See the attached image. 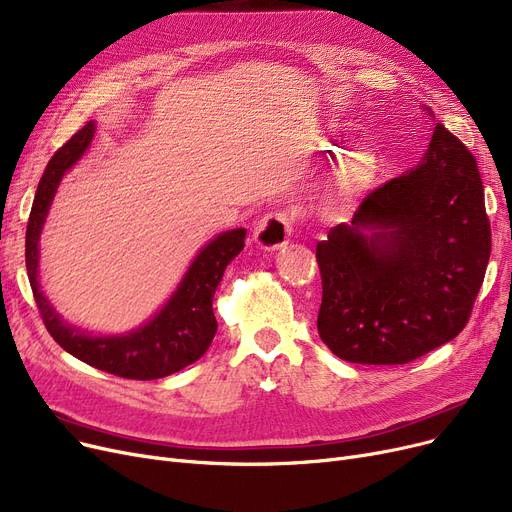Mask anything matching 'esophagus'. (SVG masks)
Here are the masks:
<instances>
[{"label":"esophagus","instance_id":"34e87169","mask_svg":"<svg viewBox=\"0 0 512 512\" xmlns=\"http://www.w3.org/2000/svg\"><path fill=\"white\" fill-rule=\"evenodd\" d=\"M294 225H296V216L289 210L264 214L254 227V239L262 250L275 252L287 246L289 235L294 231Z\"/></svg>","mask_w":512,"mask_h":512}]
</instances>
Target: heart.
I'll list each match as a JSON object with an SVG mask.
<instances>
[{
    "mask_svg": "<svg viewBox=\"0 0 512 512\" xmlns=\"http://www.w3.org/2000/svg\"><path fill=\"white\" fill-rule=\"evenodd\" d=\"M325 150H327V154H331V152H337V150H335V145H325Z\"/></svg>",
    "mask_w": 512,
    "mask_h": 512,
    "instance_id": "obj_1",
    "label": "heart"
}]
</instances>
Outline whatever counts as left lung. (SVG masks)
<instances>
[{
  "instance_id": "1",
  "label": "left lung",
  "mask_w": 512,
  "mask_h": 512,
  "mask_svg": "<svg viewBox=\"0 0 512 512\" xmlns=\"http://www.w3.org/2000/svg\"><path fill=\"white\" fill-rule=\"evenodd\" d=\"M490 252L477 160L437 123L415 168L316 243L319 335L358 364H406L440 348L469 323Z\"/></svg>"
}]
</instances>
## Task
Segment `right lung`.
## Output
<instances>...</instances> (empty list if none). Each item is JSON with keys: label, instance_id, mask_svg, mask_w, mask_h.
Segmentation results:
<instances>
[{"label": "right lung", "instance_id": "right-lung-1", "mask_svg": "<svg viewBox=\"0 0 512 512\" xmlns=\"http://www.w3.org/2000/svg\"><path fill=\"white\" fill-rule=\"evenodd\" d=\"M93 131V123H87L79 133L72 135L47 162L37 185L27 225V248H24L31 289L45 329L68 354L116 377L137 381L160 379L202 358L212 344L218 327L212 312L214 291L223 279L227 264L243 250L246 229L225 231L202 248L175 294L143 327L127 335L91 337L66 325L39 289V235L64 173L85 154Z\"/></svg>", "mask_w": 512, "mask_h": 512}]
</instances>
